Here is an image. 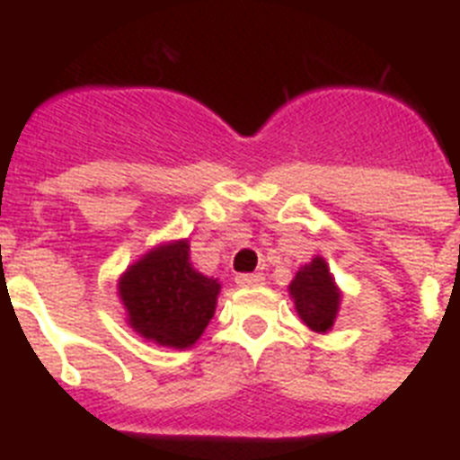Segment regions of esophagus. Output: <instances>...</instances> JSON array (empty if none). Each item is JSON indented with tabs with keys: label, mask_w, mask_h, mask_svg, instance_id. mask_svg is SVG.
<instances>
[{
	"label": "esophagus",
	"mask_w": 460,
	"mask_h": 460,
	"mask_svg": "<svg viewBox=\"0 0 460 460\" xmlns=\"http://www.w3.org/2000/svg\"><path fill=\"white\" fill-rule=\"evenodd\" d=\"M263 275L261 273H243V275H235V282L241 287H257L263 285Z\"/></svg>",
	"instance_id": "34e87169"
}]
</instances>
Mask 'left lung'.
Returning <instances> with one entry per match:
<instances>
[{
	"label": "left lung",
	"mask_w": 460,
	"mask_h": 460,
	"mask_svg": "<svg viewBox=\"0 0 460 460\" xmlns=\"http://www.w3.org/2000/svg\"><path fill=\"white\" fill-rule=\"evenodd\" d=\"M289 294L296 303V313L310 329L326 333L333 326L341 305V291L335 287L324 259L314 257L305 263L296 278L291 279Z\"/></svg>",
	"instance_id": "8db88e82"
}]
</instances>
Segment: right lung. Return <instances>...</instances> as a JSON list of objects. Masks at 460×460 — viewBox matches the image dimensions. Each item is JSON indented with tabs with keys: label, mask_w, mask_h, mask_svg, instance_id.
<instances>
[{
	"label": "right lung",
	"mask_w": 460,
	"mask_h": 460,
	"mask_svg": "<svg viewBox=\"0 0 460 460\" xmlns=\"http://www.w3.org/2000/svg\"><path fill=\"white\" fill-rule=\"evenodd\" d=\"M219 282L191 269L187 241L153 250L119 279L131 329L159 345L190 347L208 326Z\"/></svg>",
	"instance_id": "1"
}]
</instances>
